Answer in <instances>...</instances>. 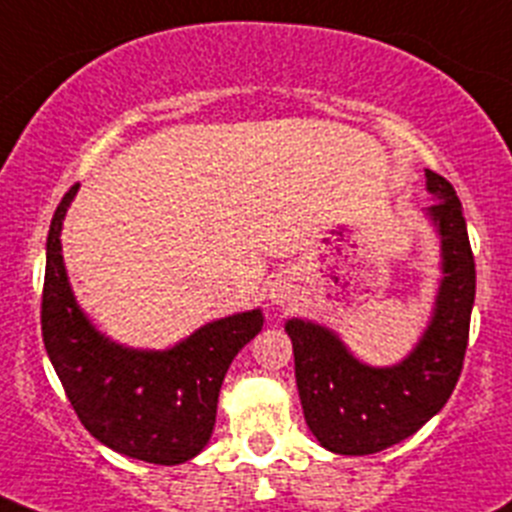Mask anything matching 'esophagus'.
Instances as JSON below:
<instances>
[{
	"label": "esophagus",
	"mask_w": 512,
	"mask_h": 512,
	"mask_svg": "<svg viewBox=\"0 0 512 512\" xmlns=\"http://www.w3.org/2000/svg\"><path fill=\"white\" fill-rule=\"evenodd\" d=\"M267 298H270V303L275 305V308H283V305H288L290 300L295 298V288L290 285V280H275V283H270V290H267Z\"/></svg>",
	"instance_id": "1"
}]
</instances>
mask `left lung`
<instances>
[{
	"mask_svg": "<svg viewBox=\"0 0 512 512\" xmlns=\"http://www.w3.org/2000/svg\"><path fill=\"white\" fill-rule=\"evenodd\" d=\"M434 204L424 217L439 240V278L429 323L399 364L371 366L333 328L290 318L295 381L313 437L336 455H374L412 437L447 404L465 361L475 305L472 260L462 204L447 179L424 171Z\"/></svg>",
	"mask_w": 512,
	"mask_h": 512,
	"instance_id": "8db88e82",
	"label": "left lung"
}]
</instances>
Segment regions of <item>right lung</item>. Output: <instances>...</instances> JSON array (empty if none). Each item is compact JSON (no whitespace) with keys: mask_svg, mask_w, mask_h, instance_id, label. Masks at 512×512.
<instances>
[{"mask_svg":"<svg viewBox=\"0 0 512 512\" xmlns=\"http://www.w3.org/2000/svg\"><path fill=\"white\" fill-rule=\"evenodd\" d=\"M80 186L62 197L47 234L42 338L80 422L118 455L181 465L207 447L232 358L262 331L260 308L204 323L171 348H131L80 308L62 260V222Z\"/></svg>","mask_w":512,"mask_h":512,"instance_id":"right-lung-1","label":"right lung"}]
</instances>
